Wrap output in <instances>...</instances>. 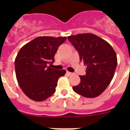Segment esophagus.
<instances>
[{
  "label": "esophagus",
  "mask_w": 130,
  "mask_h": 130,
  "mask_svg": "<svg viewBox=\"0 0 130 130\" xmlns=\"http://www.w3.org/2000/svg\"><path fill=\"white\" fill-rule=\"evenodd\" d=\"M66 74H67V75H72L73 73H71V72H68V71H67V72H66Z\"/></svg>",
  "instance_id": "obj_1"
}]
</instances>
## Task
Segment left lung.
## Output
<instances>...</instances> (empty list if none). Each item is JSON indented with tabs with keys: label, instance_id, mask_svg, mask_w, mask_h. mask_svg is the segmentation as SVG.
<instances>
[{
	"label": "left lung",
	"instance_id": "1",
	"mask_svg": "<svg viewBox=\"0 0 130 130\" xmlns=\"http://www.w3.org/2000/svg\"><path fill=\"white\" fill-rule=\"evenodd\" d=\"M68 39L78 51L81 61L87 66L86 75L73 91L86 98L100 95L112 81L117 65L115 51L109 43L90 33L70 36Z\"/></svg>",
	"mask_w": 130,
	"mask_h": 130
}]
</instances>
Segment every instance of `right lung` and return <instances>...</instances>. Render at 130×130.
Listing matches in <instances>:
<instances>
[{
    "label": "right lung",
    "instance_id": "1",
    "mask_svg": "<svg viewBox=\"0 0 130 130\" xmlns=\"http://www.w3.org/2000/svg\"><path fill=\"white\" fill-rule=\"evenodd\" d=\"M66 37L40 36L21 48L15 60L16 78L27 97L36 102L45 100L56 91L57 81L65 70L47 66L53 63L58 47Z\"/></svg>",
    "mask_w": 130,
    "mask_h": 130
}]
</instances>
